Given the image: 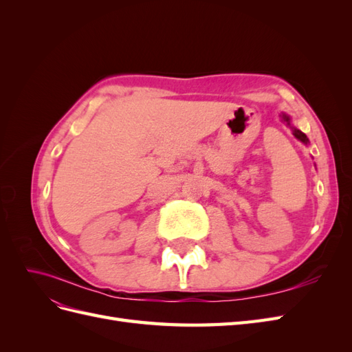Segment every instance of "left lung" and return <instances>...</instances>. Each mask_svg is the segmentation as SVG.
<instances>
[{
    "label": "left lung",
    "instance_id": "left-lung-1",
    "mask_svg": "<svg viewBox=\"0 0 352 352\" xmlns=\"http://www.w3.org/2000/svg\"><path fill=\"white\" fill-rule=\"evenodd\" d=\"M283 120L287 123V124H289L291 126V120H289V117H287V116H285L283 114ZM292 132H294V135H295V138H298V140H300V141H302L304 144H307L308 142V140H307V136H305V133H302L301 131H298V129H295V127H292Z\"/></svg>",
    "mask_w": 352,
    "mask_h": 352
}]
</instances>
